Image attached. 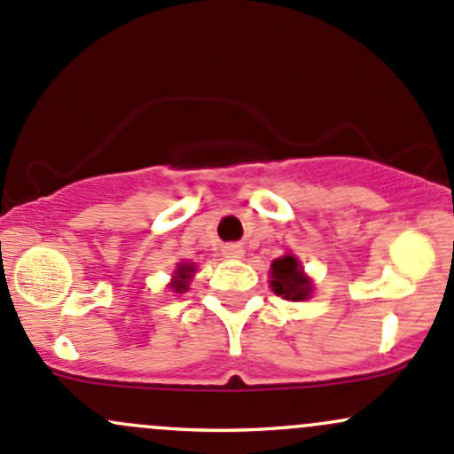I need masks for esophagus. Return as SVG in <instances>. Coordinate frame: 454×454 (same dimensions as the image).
Here are the masks:
<instances>
[{"label": "esophagus", "mask_w": 454, "mask_h": 454, "mask_svg": "<svg viewBox=\"0 0 454 454\" xmlns=\"http://www.w3.org/2000/svg\"><path fill=\"white\" fill-rule=\"evenodd\" d=\"M242 254H245V249H242L240 245H225L223 247V255L229 260H238L242 258Z\"/></svg>", "instance_id": "1"}]
</instances>
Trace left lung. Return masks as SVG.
Masks as SVG:
<instances>
[{"label": "left lung", "instance_id": "8db88e82", "mask_svg": "<svg viewBox=\"0 0 454 454\" xmlns=\"http://www.w3.org/2000/svg\"><path fill=\"white\" fill-rule=\"evenodd\" d=\"M270 286L278 295L284 299H293V301H301L310 295V282L303 275V269L293 255H284V258L275 260L270 264Z\"/></svg>", "mask_w": 454, "mask_h": 454}]
</instances>
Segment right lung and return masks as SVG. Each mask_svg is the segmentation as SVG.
Listing matches in <instances>:
<instances>
[{"label": "right lung", "instance_id": "obj_1", "mask_svg": "<svg viewBox=\"0 0 454 454\" xmlns=\"http://www.w3.org/2000/svg\"><path fill=\"white\" fill-rule=\"evenodd\" d=\"M192 273H194L192 264H179V269H176V275H175V282H172V288H175L176 293L188 291V279L192 278Z\"/></svg>", "mask_w": 454, "mask_h": 454}]
</instances>
